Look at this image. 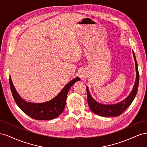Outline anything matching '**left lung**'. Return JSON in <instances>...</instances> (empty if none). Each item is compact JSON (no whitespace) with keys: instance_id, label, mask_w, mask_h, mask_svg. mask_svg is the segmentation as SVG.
Returning a JSON list of instances; mask_svg holds the SVG:
<instances>
[{"instance_id":"1","label":"left lung","mask_w":147,"mask_h":147,"mask_svg":"<svg viewBox=\"0 0 147 147\" xmlns=\"http://www.w3.org/2000/svg\"><path fill=\"white\" fill-rule=\"evenodd\" d=\"M133 56L136 63V78L134 85L133 89L131 92L130 94L125 99L118 102L116 104H104L99 103L97 102L92 96L90 94V92L88 90V87L86 86L87 91V100L89 107L92 112L99 115L100 117H118L119 115L123 113L129 106L134 99L136 96L138 86L139 83V74L138 70V66L136 58L135 56L134 52L132 51Z\"/></svg>"}]
</instances>
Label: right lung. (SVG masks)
Returning <instances> with one entry per match:
<instances>
[{
  "label": "right lung",
  "mask_w": 147,
  "mask_h": 147,
  "mask_svg": "<svg viewBox=\"0 0 147 147\" xmlns=\"http://www.w3.org/2000/svg\"><path fill=\"white\" fill-rule=\"evenodd\" d=\"M80 80V79L79 77L73 79L66 84L54 98L40 103H35L24 100L16 91L10 77L9 80L13 97L20 109L24 113L35 119L48 120L55 119L63 113L65 105L67 96L70 87Z\"/></svg>",
  "instance_id": "obj_1"
}]
</instances>
